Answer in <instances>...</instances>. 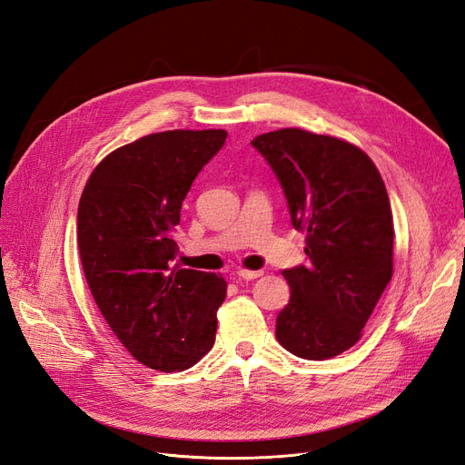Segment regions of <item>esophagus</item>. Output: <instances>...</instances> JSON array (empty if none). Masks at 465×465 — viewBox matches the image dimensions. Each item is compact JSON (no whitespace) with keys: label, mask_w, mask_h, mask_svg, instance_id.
<instances>
[{"label":"esophagus","mask_w":465,"mask_h":465,"mask_svg":"<svg viewBox=\"0 0 465 465\" xmlns=\"http://www.w3.org/2000/svg\"><path fill=\"white\" fill-rule=\"evenodd\" d=\"M239 279H245V281H251V279H256L262 275V272H249V270H239L235 273Z\"/></svg>","instance_id":"obj_1"}]
</instances>
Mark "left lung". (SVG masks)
I'll return each mask as SVG.
<instances>
[{
    "instance_id": "8db88e82",
    "label": "left lung",
    "mask_w": 465,
    "mask_h": 465,
    "mask_svg": "<svg viewBox=\"0 0 465 465\" xmlns=\"http://www.w3.org/2000/svg\"><path fill=\"white\" fill-rule=\"evenodd\" d=\"M285 193L294 230L306 232L308 266L282 270L291 300L275 338L296 357L350 350L393 275V218L371 157L344 140L302 129L251 143Z\"/></svg>"
}]
</instances>
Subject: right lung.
<instances>
[{
    "instance_id": "add662e5",
    "label": "right lung",
    "mask_w": 465,
    "mask_h": 465,
    "mask_svg": "<svg viewBox=\"0 0 465 465\" xmlns=\"http://www.w3.org/2000/svg\"><path fill=\"white\" fill-rule=\"evenodd\" d=\"M228 133L165 131L106 155L79 199L77 245L100 313L143 365L186 371L214 344L226 281L174 266V230L195 176Z\"/></svg>"
}]
</instances>
